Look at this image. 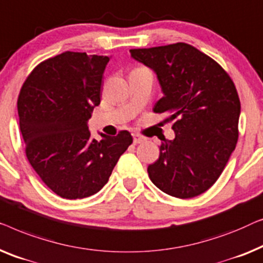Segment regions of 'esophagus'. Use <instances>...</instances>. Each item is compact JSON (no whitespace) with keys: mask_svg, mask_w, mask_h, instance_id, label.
Instances as JSON below:
<instances>
[{"mask_svg":"<svg viewBox=\"0 0 263 263\" xmlns=\"http://www.w3.org/2000/svg\"><path fill=\"white\" fill-rule=\"evenodd\" d=\"M145 137H143V136H139V135H133V143L135 144H140V143H144L145 142Z\"/></svg>","mask_w":263,"mask_h":263,"instance_id":"1","label":"esophagus"}]
</instances>
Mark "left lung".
I'll list each match as a JSON object with an SVG mask.
<instances>
[{
    "label": "left lung",
    "mask_w": 263,
    "mask_h": 263,
    "mask_svg": "<svg viewBox=\"0 0 263 263\" xmlns=\"http://www.w3.org/2000/svg\"><path fill=\"white\" fill-rule=\"evenodd\" d=\"M131 56L157 73L163 96L154 113H167L175 138L160 145L147 167L150 180L179 199L205 193L223 173L238 140L241 102L220 64L184 43L132 49Z\"/></svg>",
    "instance_id": "obj_1"
}]
</instances>
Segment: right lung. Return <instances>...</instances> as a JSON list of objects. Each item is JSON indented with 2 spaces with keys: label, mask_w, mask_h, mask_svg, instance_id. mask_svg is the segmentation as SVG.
Returning a JSON list of instances; mask_svg holds the SVG:
<instances>
[{
  "label": "right lung",
  "mask_w": 263,
  "mask_h": 263,
  "mask_svg": "<svg viewBox=\"0 0 263 263\" xmlns=\"http://www.w3.org/2000/svg\"><path fill=\"white\" fill-rule=\"evenodd\" d=\"M109 58L63 52L39 63L17 98L26 157L40 179L61 198L83 199L101 190L132 144L131 133L90 136L87 121L100 105Z\"/></svg>",
  "instance_id": "right-lung-1"
}]
</instances>
